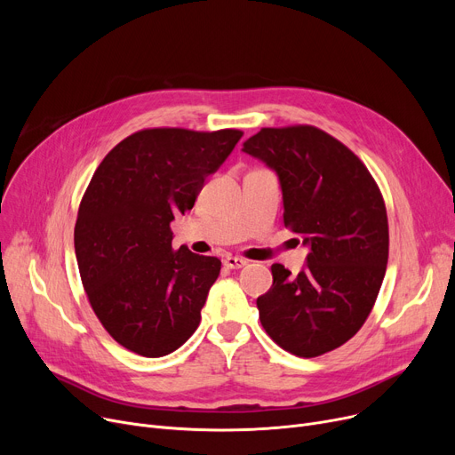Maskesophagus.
I'll list each match as a JSON object with an SVG mask.
<instances>
[{
	"label": "esophagus",
	"instance_id": "34e87169",
	"mask_svg": "<svg viewBox=\"0 0 455 455\" xmlns=\"http://www.w3.org/2000/svg\"><path fill=\"white\" fill-rule=\"evenodd\" d=\"M223 264L227 269H242L249 264V259H245L242 256H227Z\"/></svg>",
	"mask_w": 455,
	"mask_h": 455
}]
</instances>
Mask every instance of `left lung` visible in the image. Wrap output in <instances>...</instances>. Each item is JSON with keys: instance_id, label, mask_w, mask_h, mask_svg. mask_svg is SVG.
<instances>
[{"instance_id": "left-lung-1", "label": "left lung", "mask_w": 455, "mask_h": 455, "mask_svg": "<svg viewBox=\"0 0 455 455\" xmlns=\"http://www.w3.org/2000/svg\"><path fill=\"white\" fill-rule=\"evenodd\" d=\"M243 151L278 173L283 225L309 247L297 276L271 266L259 323L283 350L315 357L345 345L367 321L389 258L387 210L365 164L314 125L264 127Z\"/></svg>"}]
</instances>
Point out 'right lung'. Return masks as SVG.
<instances>
[{
	"label": "right lung",
	"instance_id": "right-lung-1",
	"mask_svg": "<svg viewBox=\"0 0 455 455\" xmlns=\"http://www.w3.org/2000/svg\"><path fill=\"white\" fill-rule=\"evenodd\" d=\"M243 136L141 129L103 158L79 204L74 243L88 302L127 350L160 357L201 323L221 259L172 247L175 213L194 208L208 175Z\"/></svg>",
	"mask_w": 455,
	"mask_h": 455
}]
</instances>
